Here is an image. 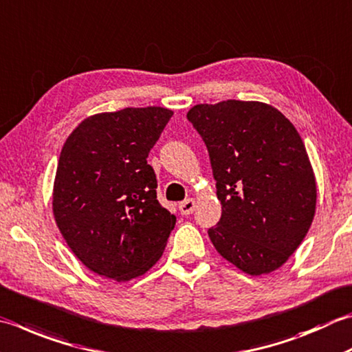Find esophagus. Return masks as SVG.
<instances>
[{"label": "esophagus", "instance_id": "1", "mask_svg": "<svg viewBox=\"0 0 352 352\" xmlns=\"http://www.w3.org/2000/svg\"><path fill=\"white\" fill-rule=\"evenodd\" d=\"M178 209H180L183 215H190V213L195 210V199L192 198L184 199V201H182L180 206H178Z\"/></svg>", "mask_w": 352, "mask_h": 352}]
</instances>
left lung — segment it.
<instances>
[{
  "label": "left lung",
  "mask_w": 352,
  "mask_h": 352,
  "mask_svg": "<svg viewBox=\"0 0 352 352\" xmlns=\"http://www.w3.org/2000/svg\"><path fill=\"white\" fill-rule=\"evenodd\" d=\"M209 151L221 218L208 230L224 259L252 276L287 263L316 212L314 172L293 123L263 102L192 107Z\"/></svg>",
  "instance_id": "obj_1"
}]
</instances>
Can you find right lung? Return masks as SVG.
Masks as SVG:
<instances>
[{"mask_svg": "<svg viewBox=\"0 0 352 352\" xmlns=\"http://www.w3.org/2000/svg\"><path fill=\"white\" fill-rule=\"evenodd\" d=\"M172 114L162 107L94 114L62 146L53 215L72 252L100 276L129 280L162 258L177 219L158 203L146 158Z\"/></svg>", "mask_w": 352, "mask_h": 352, "instance_id": "right-lung-1", "label": "right lung"}]
</instances>
